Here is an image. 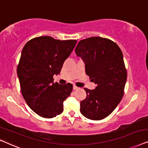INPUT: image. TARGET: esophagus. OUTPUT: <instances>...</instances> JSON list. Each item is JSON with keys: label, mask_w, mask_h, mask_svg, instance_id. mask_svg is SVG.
Segmentation results:
<instances>
[{"label": "esophagus", "mask_w": 148, "mask_h": 148, "mask_svg": "<svg viewBox=\"0 0 148 148\" xmlns=\"http://www.w3.org/2000/svg\"><path fill=\"white\" fill-rule=\"evenodd\" d=\"M78 88V87H77L76 86L74 85V86H73V90H77Z\"/></svg>", "instance_id": "esophagus-1"}]
</instances>
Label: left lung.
I'll return each mask as SVG.
<instances>
[{"label": "left lung", "instance_id": "8db88e82", "mask_svg": "<svg viewBox=\"0 0 148 148\" xmlns=\"http://www.w3.org/2000/svg\"><path fill=\"white\" fill-rule=\"evenodd\" d=\"M85 64L86 74L97 84L94 90L84 88L86 98L80 102V112L91 120L109 116L124 94L127 70L119 47L101 37L80 41L75 49Z\"/></svg>", "mask_w": 148, "mask_h": 148}]
</instances>
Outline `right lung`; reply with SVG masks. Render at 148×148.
Here are the masks:
<instances>
[{
	"label": "right lung",
	"instance_id": "right-lung-1",
	"mask_svg": "<svg viewBox=\"0 0 148 148\" xmlns=\"http://www.w3.org/2000/svg\"><path fill=\"white\" fill-rule=\"evenodd\" d=\"M76 40H59L49 36L31 39L23 48L17 66L23 97L35 113L44 118L55 117L63 111V103L72 91V84L53 82L60 74Z\"/></svg>",
	"mask_w": 148,
	"mask_h": 148
}]
</instances>
